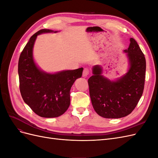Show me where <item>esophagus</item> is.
<instances>
[{"label": "esophagus", "instance_id": "1", "mask_svg": "<svg viewBox=\"0 0 158 158\" xmlns=\"http://www.w3.org/2000/svg\"><path fill=\"white\" fill-rule=\"evenodd\" d=\"M89 73V70L88 69H84V71H83V76L84 77H85V76H87Z\"/></svg>", "mask_w": 158, "mask_h": 158}]
</instances>
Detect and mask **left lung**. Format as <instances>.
<instances>
[{
	"label": "left lung",
	"mask_w": 158,
	"mask_h": 158,
	"mask_svg": "<svg viewBox=\"0 0 158 158\" xmlns=\"http://www.w3.org/2000/svg\"><path fill=\"white\" fill-rule=\"evenodd\" d=\"M130 45L124 50L128 68L121 77L111 80L102 74L100 65L92 67L88 79L89 95L94 110L106 118H119L131 113L142 96L144 87L146 59L137 42L130 38Z\"/></svg>",
	"instance_id": "left-lung-1"
}]
</instances>
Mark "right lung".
<instances>
[{"instance_id":"obj_1","label":"right lung","mask_w":158,"mask_h":158,"mask_svg":"<svg viewBox=\"0 0 158 158\" xmlns=\"http://www.w3.org/2000/svg\"><path fill=\"white\" fill-rule=\"evenodd\" d=\"M56 32L43 29L35 33L23 48L18 61L20 90L23 101L37 115L45 118L58 117L66 112L70 103L72 85L82 77L84 69L49 73L37 65L33 49L37 35Z\"/></svg>"}]
</instances>
